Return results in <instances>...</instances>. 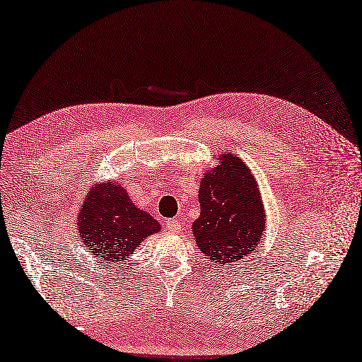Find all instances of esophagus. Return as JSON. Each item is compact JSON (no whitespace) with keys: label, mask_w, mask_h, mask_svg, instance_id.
<instances>
[{"label":"esophagus","mask_w":362,"mask_h":362,"mask_svg":"<svg viewBox=\"0 0 362 362\" xmlns=\"http://www.w3.org/2000/svg\"><path fill=\"white\" fill-rule=\"evenodd\" d=\"M167 226L170 228V231H179L180 222L177 219H168L167 221Z\"/></svg>","instance_id":"1"}]
</instances>
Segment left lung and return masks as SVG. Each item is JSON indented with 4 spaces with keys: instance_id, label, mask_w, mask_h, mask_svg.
<instances>
[{
    "instance_id": "left-lung-1",
    "label": "left lung",
    "mask_w": 362,
    "mask_h": 362,
    "mask_svg": "<svg viewBox=\"0 0 362 362\" xmlns=\"http://www.w3.org/2000/svg\"><path fill=\"white\" fill-rule=\"evenodd\" d=\"M202 213L192 231L197 246L216 264H231L257 247L265 228L262 198L255 179L234 155L203 176L198 192Z\"/></svg>"
}]
</instances>
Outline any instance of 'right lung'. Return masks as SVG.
<instances>
[{
  "instance_id": "right-lung-1",
  "label": "right lung",
  "mask_w": 362,
  "mask_h": 362,
  "mask_svg": "<svg viewBox=\"0 0 362 362\" xmlns=\"http://www.w3.org/2000/svg\"><path fill=\"white\" fill-rule=\"evenodd\" d=\"M159 228L149 213L134 206L119 183L92 189L78 215L80 237L88 250L109 264L131 257V252Z\"/></svg>"
}]
</instances>
